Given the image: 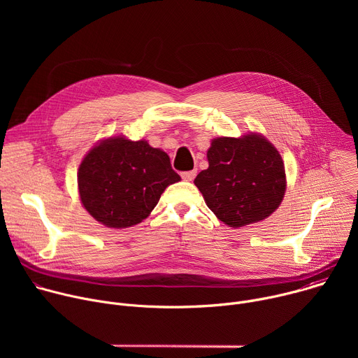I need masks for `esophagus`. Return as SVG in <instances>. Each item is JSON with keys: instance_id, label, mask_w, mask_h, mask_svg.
I'll return each mask as SVG.
<instances>
[{"instance_id": "1", "label": "esophagus", "mask_w": 358, "mask_h": 358, "mask_svg": "<svg viewBox=\"0 0 358 358\" xmlns=\"http://www.w3.org/2000/svg\"><path fill=\"white\" fill-rule=\"evenodd\" d=\"M195 176H196V170H189V171H182L181 173V178L184 181H192L195 178Z\"/></svg>"}]
</instances>
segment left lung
Segmentation results:
<instances>
[{
    "label": "left lung",
    "mask_w": 358,
    "mask_h": 358,
    "mask_svg": "<svg viewBox=\"0 0 358 358\" xmlns=\"http://www.w3.org/2000/svg\"><path fill=\"white\" fill-rule=\"evenodd\" d=\"M210 167L194 184L208 208L232 228L268 218L283 199L286 176L279 151L262 136L218 137L207 152Z\"/></svg>",
    "instance_id": "8db88e82"
}]
</instances>
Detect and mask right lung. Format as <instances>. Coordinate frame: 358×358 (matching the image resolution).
<instances>
[{
  "mask_svg": "<svg viewBox=\"0 0 358 358\" xmlns=\"http://www.w3.org/2000/svg\"><path fill=\"white\" fill-rule=\"evenodd\" d=\"M180 180L164 151L124 137L93 147L78 173L83 207L96 221L117 229L145 220L164 189Z\"/></svg>",
  "mask_w": 358,
  "mask_h": 358,
  "instance_id": "1",
  "label": "right lung"
}]
</instances>
